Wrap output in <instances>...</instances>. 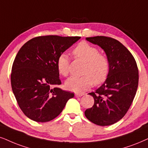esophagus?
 <instances>
[{
  "label": "esophagus",
  "instance_id": "esophagus-1",
  "mask_svg": "<svg viewBox=\"0 0 148 148\" xmlns=\"http://www.w3.org/2000/svg\"><path fill=\"white\" fill-rule=\"evenodd\" d=\"M83 95H84L83 93H75V96H76V97H81V96H83Z\"/></svg>",
  "mask_w": 148,
  "mask_h": 148
}]
</instances>
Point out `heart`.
<instances>
[{
	"mask_svg": "<svg viewBox=\"0 0 148 148\" xmlns=\"http://www.w3.org/2000/svg\"><path fill=\"white\" fill-rule=\"evenodd\" d=\"M74 55L86 63L82 76H72L65 81L67 89L74 92H83L87 90L93 83L98 85L106 79L110 71L108 58L100 54L98 48L81 42L74 50ZM57 68L61 75L67 76L70 73V59L68 55L63 53L57 59Z\"/></svg>",
	"mask_w": 148,
	"mask_h": 148,
	"instance_id": "obj_1",
	"label": "heart"
}]
</instances>
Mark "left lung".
Returning <instances> with one entry per match:
<instances>
[{"label": "left lung", "mask_w": 148, "mask_h": 148, "mask_svg": "<svg viewBox=\"0 0 148 148\" xmlns=\"http://www.w3.org/2000/svg\"><path fill=\"white\" fill-rule=\"evenodd\" d=\"M98 45L109 61L110 71L104 83L94 92V104L85 111L86 117L98 126H109L126 115L135 96L139 71L135 59L119 41L104 36L87 37Z\"/></svg>", "instance_id": "left-lung-1"}]
</instances>
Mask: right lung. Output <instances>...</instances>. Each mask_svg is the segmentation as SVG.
I'll return each instance as SVG.
<instances>
[{"label": "right lung", "mask_w": 148, "mask_h": 148, "mask_svg": "<svg viewBox=\"0 0 148 148\" xmlns=\"http://www.w3.org/2000/svg\"><path fill=\"white\" fill-rule=\"evenodd\" d=\"M80 37H37L25 43L13 63L11 83L24 115L37 122L51 121L62 112L73 93L61 85L57 59ZM54 86V88H52Z\"/></svg>", "instance_id": "right-lung-1"}]
</instances>
